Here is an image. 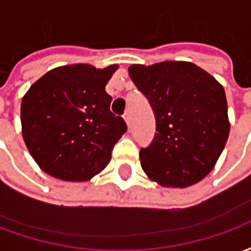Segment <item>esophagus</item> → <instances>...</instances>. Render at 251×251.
Masks as SVG:
<instances>
[{
    "label": "esophagus",
    "instance_id": "1",
    "mask_svg": "<svg viewBox=\"0 0 251 251\" xmlns=\"http://www.w3.org/2000/svg\"><path fill=\"white\" fill-rule=\"evenodd\" d=\"M124 120L126 121V124H127V126H130L131 117H130V113H129V111H126L125 114H124Z\"/></svg>",
    "mask_w": 251,
    "mask_h": 251
}]
</instances>
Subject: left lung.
<instances>
[{
  "label": "left lung",
  "instance_id": "8db88e82",
  "mask_svg": "<svg viewBox=\"0 0 251 251\" xmlns=\"http://www.w3.org/2000/svg\"><path fill=\"white\" fill-rule=\"evenodd\" d=\"M129 75L156 118L154 138L140 151L144 172L164 187L184 188L204 179L230 133L221 83L189 62L133 64Z\"/></svg>",
  "mask_w": 251,
  "mask_h": 251
}]
</instances>
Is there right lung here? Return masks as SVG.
Wrapping results in <instances>:
<instances>
[{
	"label": "right lung",
	"mask_w": 251,
	"mask_h": 251,
	"mask_svg": "<svg viewBox=\"0 0 251 251\" xmlns=\"http://www.w3.org/2000/svg\"><path fill=\"white\" fill-rule=\"evenodd\" d=\"M117 64L57 67L25 94L21 126L30 156L44 172L67 181H86L106 168L127 126L110 111L106 84Z\"/></svg>",
	"instance_id": "right-lung-1"
}]
</instances>
